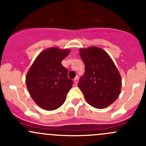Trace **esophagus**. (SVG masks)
I'll use <instances>...</instances> for the list:
<instances>
[{"label": "esophagus", "instance_id": "esophagus-1", "mask_svg": "<svg viewBox=\"0 0 146 146\" xmlns=\"http://www.w3.org/2000/svg\"><path fill=\"white\" fill-rule=\"evenodd\" d=\"M73 82H74L75 85H77L78 82V76H76V77L75 78L74 80H73Z\"/></svg>", "mask_w": 146, "mask_h": 146}]
</instances>
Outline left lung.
Wrapping results in <instances>:
<instances>
[{
	"instance_id": "left-lung-1",
	"label": "left lung",
	"mask_w": 146,
	"mask_h": 146,
	"mask_svg": "<svg viewBox=\"0 0 146 146\" xmlns=\"http://www.w3.org/2000/svg\"><path fill=\"white\" fill-rule=\"evenodd\" d=\"M80 57L85 66V75L78 88L87 102L97 109H104L118 98L121 77L108 54L97 46L80 48Z\"/></svg>"
}]
</instances>
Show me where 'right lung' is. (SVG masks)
Returning a JSON list of instances; mask_svg holds the SVG:
<instances>
[{
  "label": "right lung",
  "mask_w": 146,
  "mask_h": 146,
  "mask_svg": "<svg viewBox=\"0 0 146 146\" xmlns=\"http://www.w3.org/2000/svg\"><path fill=\"white\" fill-rule=\"evenodd\" d=\"M70 52L69 48H46L28 70L25 81L29 95L44 110L52 111L61 107L73 86V80L68 78L67 69L61 64Z\"/></svg>",
  "instance_id": "add662e5"
}]
</instances>
